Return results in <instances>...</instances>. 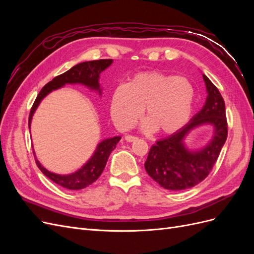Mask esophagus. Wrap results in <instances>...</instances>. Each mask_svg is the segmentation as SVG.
Segmentation results:
<instances>
[{
  "label": "esophagus",
  "instance_id": "esophagus-1",
  "mask_svg": "<svg viewBox=\"0 0 254 254\" xmlns=\"http://www.w3.org/2000/svg\"><path fill=\"white\" fill-rule=\"evenodd\" d=\"M125 140H126L127 142H134V141H136V140H137V137H136V136H134V135H130V134H128V135H126V136H125Z\"/></svg>",
  "mask_w": 254,
  "mask_h": 254
}]
</instances>
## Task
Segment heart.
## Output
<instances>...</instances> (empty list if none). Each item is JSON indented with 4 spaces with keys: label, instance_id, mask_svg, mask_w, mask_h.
I'll list each match as a JSON object with an SVG mask.
<instances>
[{
    "label": "heart",
    "instance_id": "obj_1",
    "mask_svg": "<svg viewBox=\"0 0 254 254\" xmlns=\"http://www.w3.org/2000/svg\"><path fill=\"white\" fill-rule=\"evenodd\" d=\"M194 89L184 77L148 71L133 75L126 84L112 92L110 113L121 130L131 128L143 112L145 130L157 129L160 133L179 131L191 115Z\"/></svg>",
    "mask_w": 254,
    "mask_h": 254
}]
</instances>
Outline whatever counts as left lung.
Wrapping results in <instances>:
<instances>
[{"mask_svg": "<svg viewBox=\"0 0 254 254\" xmlns=\"http://www.w3.org/2000/svg\"><path fill=\"white\" fill-rule=\"evenodd\" d=\"M207 97L203 108L179 131L151 146L145 170L161 187L170 190H183L204 180L216 163L228 136L225 101L213 82L202 75ZM203 124L214 127L212 140L199 151H190L184 139L191 128Z\"/></svg>", "mask_w": 254, "mask_h": 254, "instance_id": "obj_1", "label": "left lung"}]
</instances>
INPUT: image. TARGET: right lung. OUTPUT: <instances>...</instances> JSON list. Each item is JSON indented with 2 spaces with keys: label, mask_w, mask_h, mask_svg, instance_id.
Instances as JSON below:
<instances>
[{
  "label": "right lung",
  "mask_w": 254,
  "mask_h": 254,
  "mask_svg": "<svg viewBox=\"0 0 254 254\" xmlns=\"http://www.w3.org/2000/svg\"><path fill=\"white\" fill-rule=\"evenodd\" d=\"M112 64V59H101L93 61H86L74 65L70 70L64 72V74L56 76L52 81L48 82L41 89L38 94L36 101L30 109L29 118H28V126L30 128V122L36 111L37 107L39 106L40 102L47 96L53 90H57L64 86L65 83H81L87 86L92 90L98 91V93H102V90L99 88V74L106 70ZM121 140V136H113L110 139H106L97 145V148L94 151L93 156L88 162L84 164L80 170L70 175H57L49 172L47 168H44L39 161L36 160V164L39 167V170L50 178L53 182H55L58 186L63 187L67 190H81L89 187L90 184L95 182L98 177L102 175L104 168L106 166L107 161L110 156V153L114 148L117 147V144Z\"/></svg>",
  "instance_id": "1"
}]
</instances>
